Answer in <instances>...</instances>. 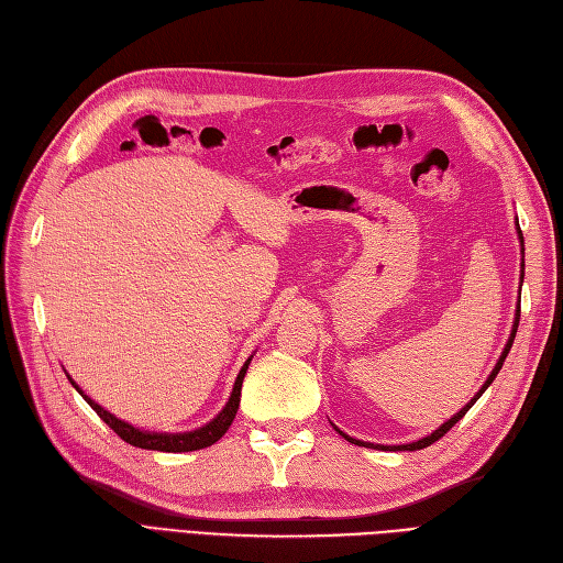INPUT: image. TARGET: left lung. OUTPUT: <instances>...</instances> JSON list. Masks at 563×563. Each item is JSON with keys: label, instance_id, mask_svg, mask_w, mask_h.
<instances>
[{"label": "left lung", "instance_id": "1", "mask_svg": "<svg viewBox=\"0 0 563 563\" xmlns=\"http://www.w3.org/2000/svg\"><path fill=\"white\" fill-rule=\"evenodd\" d=\"M515 227H517V235H519V245H521V276H519V280L523 283V235H521V229H519V220L515 222ZM519 301H521V297L517 299V313H515V322H512V332H510V336H507V343H505V349H503V353H500V357H498V362H496V367L492 369V374L486 376V380L482 384V388L477 390V395H473V400H470L459 413H453L449 421H444L438 430H432L430 434H426L423 440H416V442H409V444H393V446H388V444H372V442H362V440H355V438H351V434H346L343 430H339L336 426H334V430L341 434V438H346L349 442H353V444H357V446H369V449H380V451H416V449H426V446H430L432 442H438L440 438H444V434L456 426L463 416L467 413V409L473 407L479 397H482V393L494 384V378L498 376V372H500V367H503V362H505V357H507V353H510V349H512V341H515V334H517V328H519Z\"/></svg>", "mask_w": 563, "mask_h": 563}]
</instances>
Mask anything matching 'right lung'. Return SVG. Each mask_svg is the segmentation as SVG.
<instances>
[{
  "mask_svg": "<svg viewBox=\"0 0 563 563\" xmlns=\"http://www.w3.org/2000/svg\"><path fill=\"white\" fill-rule=\"evenodd\" d=\"M250 360L252 355L245 360V365L241 367L239 376H235V384H233V390H231V397L229 402L222 407V411L214 416L212 421H208L206 426L196 428V430H187V432H156V430H142V428H135L131 426L129 421H121L119 416L110 413L104 407H100L96 400H90V397L77 386V380L71 378L67 372V378L69 384L77 388V393L84 397V400L90 405V409H93L100 419L110 426L119 438L123 442H129L133 446H140V449H150V451H168V453H183V451H196V449H206L210 444H214L217 440L222 438V434L229 430V426L233 423L235 419V411H239V405H241V388H243V378H245V372L250 367Z\"/></svg>",
  "mask_w": 563,
  "mask_h": 563,
  "instance_id": "obj_1",
  "label": "right lung"
}]
</instances>
